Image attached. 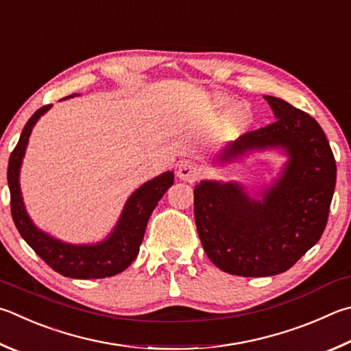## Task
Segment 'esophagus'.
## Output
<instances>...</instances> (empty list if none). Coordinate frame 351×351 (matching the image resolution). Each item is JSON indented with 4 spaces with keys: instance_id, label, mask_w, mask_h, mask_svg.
I'll use <instances>...</instances> for the list:
<instances>
[{
    "instance_id": "34e87169",
    "label": "esophagus",
    "mask_w": 351,
    "mask_h": 351,
    "mask_svg": "<svg viewBox=\"0 0 351 351\" xmlns=\"http://www.w3.org/2000/svg\"><path fill=\"white\" fill-rule=\"evenodd\" d=\"M199 176H201V169L193 162L184 161V162L180 164V167H178V178H180L181 181L193 182Z\"/></svg>"
}]
</instances>
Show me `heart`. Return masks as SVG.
Instances as JSON below:
<instances>
[{
  "label": "heart",
  "instance_id": "obj_1",
  "mask_svg": "<svg viewBox=\"0 0 351 351\" xmlns=\"http://www.w3.org/2000/svg\"><path fill=\"white\" fill-rule=\"evenodd\" d=\"M232 118H233L234 123H238V124H244L245 121H247V113H245V110H244V109H242V107H237V109L233 110Z\"/></svg>",
  "mask_w": 351,
  "mask_h": 351
}]
</instances>
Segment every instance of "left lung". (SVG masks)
Returning a JSON list of instances; mask_svg holds the SVG:
<instances>
[{
    "label": "left lung",
    "instance_id": "left-lung-1",
    "mask_svg": "<svg viewBox=\"0 0 351 351\" xmlns=\"http://www.w3.org/2000/svg\"><path fill=\"white\" fill-rule=\"evenodd\" d=\"M276 121L228 143L219 167L254 152L287 158L270 186L248 193L238 181L204 180L195 186V221L210 261L245 278L289 270L322 237L336 186V162L321 125L276 97H264Z\"/></svg>",
    "mask_w": 351,
    "mask_h": 351
}]
</instances>
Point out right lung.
Returning a JSON list of instances; mask_svg holds the SVG:
<instances>
[{
	"instance_id": "obj_1",
	"label": "right lung",
	"mask_w": 351,
	"mask_h": 351,
	"mask_svg": "<svg viewBox=\"0 0 351 351\" xmlns=\"http://www.w3.org/2000/svg\"><path fill=\"white\" fill-rule=\"evenodd\" d=\"M80 97L78 93L62 99ZM61 99V101H62ZM52 106L36 110L21 132L20 141L9 159L8 182L10 190V208L18 232L23 239L34 248L44 263L60 275L73 279H99L118 275L129 267L139 253L145 227L152 212L164 193L173 186L175 173L171 170L155 176L138 187L124 204L117 224L104 239L92 244H72L52 237L35 226L24 206L20 173L23 159L27 149L30 133L44 113Z\"/></svg>"
}]
</instances>
